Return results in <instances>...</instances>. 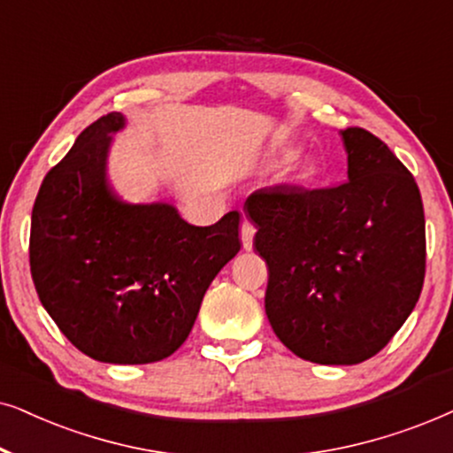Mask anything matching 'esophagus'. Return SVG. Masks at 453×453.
Masks as SVG:
<instances>
[{"label": "esophagus", "instance_id": "1", "mask_svg": "<svg viewBox=\"0 0 453 453\" xmlns=\"http://www.w3.org/2000/svg\"><path fill=\"white\" fill-rule=\"evenodd\" d=\"M255 232H257V227L252 226L249 219H242V223H240V240H242L244 250L252 249V238H255Z\"/></svg>", "mask_w": 453, "mask_h": 453}]
</instances>
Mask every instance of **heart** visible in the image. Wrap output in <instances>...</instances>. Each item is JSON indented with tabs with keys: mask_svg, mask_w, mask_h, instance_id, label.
Segmentation results:
<instances>
[{
	"mask_svg": "<svg viewBox=\"0 0 453 453\" xmlns=\"http://www.w3.org/2000/svg\"><path fill=\"white\" fill-rule=\"evenodd\" d=\"M312 172H315V167H312L311 164H304V165H303V176H304V178L312 176Z\"/></svg>",
	"mask_w": 453,
	"mask_h": 453,
	"instance_id": "heart-1",
	"label": "heart"
}]
</instances>
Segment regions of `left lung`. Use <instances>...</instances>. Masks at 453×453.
<instances>
[{"instance_id":"left-lung-1","label":"left lung","mask_w":453,"mask_h":453,"mask_svg":"<svg viewBox=\"0 0 453 453\" xmlns=\"http://www.w3.org/2000/svg\"><path fill=\"white\" fill-rule=\"evenodd\" d=\"M348 180L275 184L246 198L267 263L265 311L286 348L317 365H358L418 303L426 267L420 190L381 138L349 126Z\"/></svg>"}]
</instances>
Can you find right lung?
<instances>
[{"instance_id":"right-lung-1","label":"right lung","mask_w":453,"mask_h":453,"mask_svg":"<svg viewBox=\"0 0 453 453\" xmlns=\"http://www.w3.org/2000/svg\"><path fill=\"white\" fill-rule=\"evenodd\" d=\"M111 111L87 126L35 198L30 273L41 304L87 357L147 365L188 337L203 296L240 250V213L186 223L170 204H126L105 178Z\"/></svg>"}]
</instances>
